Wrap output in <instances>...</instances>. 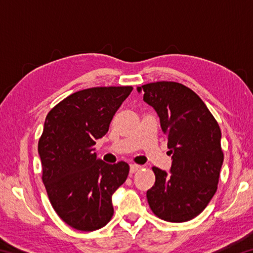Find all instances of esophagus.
<instances>
[{
	"instance_id": "34e87169",
	"label": "esophagus",
	"mask_w": 253,
	"mask_h": 253,
	"mask_svg": "<svg viewBox=\"0 0 253 253\" xmlns=\"http://www.w3.org/2000/svg\"><path fill=\"white\" fill-rule=\"evenodd\" d=\"M140 169V166L139 165H136V164H130V169H129V172L131 173V174H134V173H136L137 170H138Z\"/></svg>"
}]
</instances>
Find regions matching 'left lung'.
Listing matches in <instances>:
<instances>
[{
	"label": "left lung",
	"mask_w": 253,
	"mask_h": 253,
	"mask_svg": "<svg viewBox=\"0 0 253 253\" xmlns=\"http://www.w3.org/2000/svg\"><path fill=\"white\" fill-rule=\"evenodd\" d=\"M137 91L160 117L173 161L169 173L153 168L155 184L146 193L149 207L162 220L190 221L216 192L223 164L220 127L203 100L182 84L160 81Z\"/></svg>",
	"instance_id": "left-lung-1"
}]
</instances>
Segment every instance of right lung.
<instances>
[{"label": "right lung", "mask_w": 253, "mask_h": 253, "mask_svg": "<svg viewBox=\"0 0 253 253\" xmlns=\"http://www.w3.org/2000/svg\"><path fill=\"white\" fill-rule=\"evenodd\" d=\"M131 90L130 85L84 89L46 115L38 145L42 181L54 211L76 230H98L113 216L111 196L126 181L129 166L102 162L95 145Z\"/></svg>", "instance_id": "1"}]
</instances>
